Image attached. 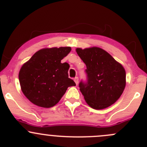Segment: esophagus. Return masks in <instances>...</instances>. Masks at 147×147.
Segmentation results:
<instances>
[{
	"instance_id": "esophagus-1",
	"label": "esophagus",
	"mask_w": 147,
	"mask_h": 147,
	"mask_svg": "<svg viewBox=\"0 0 147 147\" xmlns=\"http://www.w3.org/2000/svg\"><path fill=\"white\" fill-rule=\"evenodd\" d=\"M74 81H75V83H76V85H78V81H79V79H78V77H75V79H74Z\"/></svg>"
}]
</instances>
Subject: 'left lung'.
Listing matches in <instances>:
<instances>
[{
    "label": "left lung",
    "mask_w": 147,
    "mask_h": 147,
    "mask_svg": "<svg viewBox=\"0 0 147 147\" xmlns=\"http://www.w3.org/2000/svg\"><path fill=\"white\" fill-rule=\"evenodd\" d=\"M87 67L88 82H80V90L89 106L101 110L118 100L126 87V71L106 51L100 47L77 48Z\"/></svg>",
    "instance_id": "left-lung-1"
}]
</instances>
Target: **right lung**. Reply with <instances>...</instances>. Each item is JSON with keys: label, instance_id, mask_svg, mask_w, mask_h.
<instances>
[{"label": "right lung", "instance_id": "obj_1", "mask_svg": "<svg viewBox=\"0 0 147 147\" xmlns=\"http://www.w3.org/2000/svg\"><path fill=\"white\" fill-rule=\"evenodd\" d=\"M70 51L69 47L45 48L36 52L22 65L18 74L21 90L34 105L53 107L68 87L76 85L68 78L69 64L61 63Z\"/></svg>", "mask_w": 147, "mask_h": 147}]
</instances>
